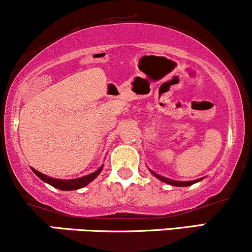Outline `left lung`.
<instances>
[{
  "label": "left lung",
  "mask_w": 252,
  "mask_h": 252,
  "mask_svg": "<svg viewBox=\"0 0 252 252\" xmlns=\"http://www.w3.org/2000/svg\"><path fill=\"white\" fill-rule=\"evenodd\" d=\"M150 171H151V170H150ZM151 173H152L153 176L156 177V178H158L159 180H161V182L166 183V184H168V185H172V186H179V188H183V186H190V185H193V184H196V183L200 182V180H203V179H204V177H203V178L194 179V180H190V182H179V180H172V179H168V178H166V177H162V176H160V174H158V173L153 172V171H151Z\"/></svg>",
  "instance_id": "8db88e82"
}]
</instances>
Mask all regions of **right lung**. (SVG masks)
I'll return each mask as SVG.
<instances>
[{
    "label": "right lung",
    "instance_id": "obj_1",
    "mask_svg": "<svg viewBox=\"0 0 252 252\" xmlns=\"http://www.w3.org/2000/svg\"><path fill=\"white\" fill-rule=\"evenodd\" d=\"M102 167H103V165H101V166L97 168L96 171H94V172L87 174V176L80 177V178H75V179H56V178H52V177H48V176H46V174L38 172V171H36L35 168H32V171L36 174V176L41 180H42V182L52 185L53 188L59 189V190H62V191H73V190H79V189L85 188V186H87L91 182H93V180L95 179L96 177L100 174V172L102 171Z\"/></svg>",
    "mask_w": 252,
    "mask_h": 252
}]
</instances>
